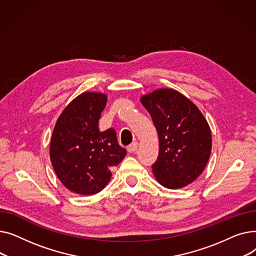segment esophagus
Here are the masks:
<instances>
[{
  "label": "esophagus",
  "mask_w": 256,
  "mask_h": 256,
  "mask_svg": "<svg viewBox=\"0 0 256 256\" xmlns=\"http://www.w3.org/2000/svg\"><path fill=\"white\" fill-rule=\"evenodd\" d=\"M137 147H138V142H132L128 146L126 150L128 152H135L137 150Z\"/></svg>",
  "instance_id": "obj_1"
}]
</instances>
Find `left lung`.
Here are the masks:
<instances>
[{
    "label": "left lung",
    "mask_w": 256,
    "mask_h": 256,
    "mask_svg": "<svg viewBox=\"0 0 256 256\" xmlns=\"http://www.w3.org/2000/svg\"><path fill=\"white\" fill-rule=\"evenodd\" d=\"M156 128L158 156L152 166L156 180L168 189L193 182L212 150L208 124L198 108L173 89H158L141 98Z\"/></svg>",
    "instance_id": "1"
}]
</instances>
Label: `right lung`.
<instances>
[{"label": "right lung", "instance_id": "right-lung-1", "mask_svg": "<svg viewBox=\"0 0 256 256\" xmlns=\"http://www.w3.org/2000/svg\"><path fill=\"white\" fill-rule=\"evenodd\" d=\"M106 104V94H80L61 113L52 132L50 156L54 170L67 189L80 195L100 192L111 180V168L126 154L114 128H98Z\"/></svg>", "mask_w": 256, "mask_h": 256}]
</instances>
